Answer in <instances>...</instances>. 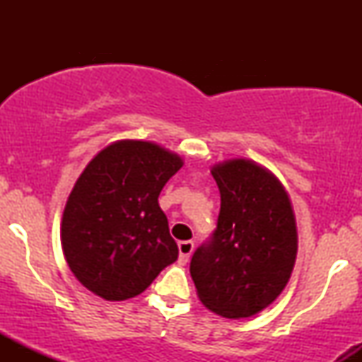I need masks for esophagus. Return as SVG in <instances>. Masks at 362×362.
<instances>
[{
  "mask_svg": "<svg viewBox=\"0 0 362 362\" xmlns=\"http://www.w3.org/2000/svg\"><path fill=\"white\" fill-rule=\"evenodd\" d=\"M178 252H180V257H178L180 264H187L190 259V255H192V252H194V242H190V240L178 242Z\"/></svg>",
  "mask_w": 362,
  "mask_h": 362,
  "instance_id": "34e87169",
  "label": "esophagus"
}]
</instances>
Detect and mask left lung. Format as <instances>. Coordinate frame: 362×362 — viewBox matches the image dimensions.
<instances>
[{
    "instance_id": "obj_1",
    "label": "left lung",
    "mask_w": 362,
    "mask_h": 362,
    "mask_svg": "<svg viewBox=\"0 0 362 362\" xmlns=\"http://www.w3.org/2000/svg\"><path fill=\"white\" fill-rule=\"evenodd\" d=\"M219 195L218 224L194 252L190 276L199 300L226 318H247L267 308L293 272L298 233L281 182L248 160L211 170Z\"/></svg>"
}]
</instances>
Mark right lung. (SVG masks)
<instances>
[{"label": "right lung", "mask_w": 362, "mask_h": 362, "mask_svg": "<svg viewBox=\"0 0 362 362\" xmlns=\"http://www.w3.org/2000/svg\"><path fill=\"white\" fill-rule=\"evenodd\" d=\"M182 165L146 141H117L86 165L61 226L66 262L86 289L107 301L129 300L178 259L158 195Z\"/></svg>", "instance_id": "right-lung-1"}]
</instances>
